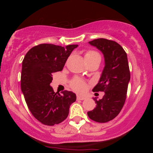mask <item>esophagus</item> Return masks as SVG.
<instances>
[{
  "instance_id": "esophagus-1",
  "label": "esophagus",
  "mask_w": 153,
  "mask_h": 153,
  "mask_svg": "<svg viewBox=\"0 0 153 153\" xmlns=\"http://www.w3.org/2000/svg\"><path fill=\"white\" fill-rule=\"evenodd\" d=\"M85 96H80V95H78L77 96V99L78 100H84L85 99Z\"/></svg>"
}]
</instances>
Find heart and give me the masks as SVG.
Instances as JSON below:
<instances>
[{
  "label": "heart",
  "instance_id": "b5f03b06",
  "mask_svg": "<svg viewBox=\"0 0 153 153\" xmlns=\"http://www.w3.org/2000/svg\"><path fill=\"white\" fill-rule=\"evenodd\" d=\"M85 61H86L88 64L90 63L93 61L95 60H101V57H100L99 54L98 52H95V51H88L84 54ZM72 87L75 91H78V92H83L86 88V83L83 81V80H80L79 78H75L72 82Z\"/></svg>",
  "mask_w": 153,
  "mask_h": 153
}]
</instances>
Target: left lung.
Instances as JSON below:
<instances>
[{
    "mask_svg": "<svg viewBox=\"0 0 153 153\" xmlns=\"http://www.w3.org/2000/svg\"><path fill=\"white\" fill-rule=\"evenodd\" d=\"M101 51L104 57V68L94 92L103 91V99L98 101L96 108L88 111V116L96 122L105 123L114 119L122 110L130 80L127 55L124 49L114 41L97 39L88 42Z\"/></svg>",
    "mask_w": 153,
    "mask_h": 153,
    "instance_id": "obj_1",
    "label": "left lung"
}]
</instances>
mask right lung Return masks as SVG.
Listing matches in <instances>:
<instances>
[{"mask_svg": "<svg viewBox=\"0 0 153 153\" xmlns=\"http://www.w3.org/2000/svg\"><path fill=\"white\" fill-rule=\"evenodd\" d=\"M78 46L42 44L29 50L23 60L22 91L32 115L45 125L63 122L68 117L71 105L76 101L74 93H55L50 83L52 74L62 71L72 51Z\"/></svg>", "mask_w": 153, "mask_h": 153, "instance_id": "add662e5", "label": "right lung"}]
</instances>
